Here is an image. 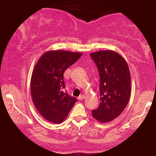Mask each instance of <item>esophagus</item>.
Listing matches in <instances>:
<instances>
[{"mask_svg": "<svg viewBox=\"0 0 156 156\" xmlns=\"http://www.w3.org/2000/svg\"><path fill=\"white\" fill-rule=\"evenodd\" d=\"M84 98H85V96H84V95H80V96L78 97V100H83Z\"/></svg>", "mask_w": 156, "mask_h": 156, "instance_id": "obj_1", "label": "esophagus"}]
</instances>
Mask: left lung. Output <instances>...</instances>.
I'll use <instances>...</instances> for the list:
<instances>
[{"label":"left lung","mask_w":156,"mask_h":156,"mask_svg":"<svg viewBox=\"0 0 156 156\" xmlns=\"http://www.w3.org/2000/svg\"><path fill=\"white\" fill-rule=\"evenodd\" d=\"M100 75V102L92 111L98 122L105 123L119 116L131 96V74L126 60L112 50L90 54Z\"/></svg>","instance_id":"8db88e82"}]
</instances>
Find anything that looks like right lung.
I'll return each mask as SVG.
<instances>
[{"label": "right lung", "mask_w": 156, "mask_h": 156, "mask_svg": "<svg viewBox=\"0 0 156 156\" xmlns=\"http://www.w3.org/2000/svg\"><path fill=\"white\" fill-rule=\"evenodd\" d=\"M82 55L63 50L49 51L35 65L31 79V97L37 110L49 122L61 123L77 101L63 91V73Z\"/></svg>", "instance_id": "right-lung-1"}]
</instances>
